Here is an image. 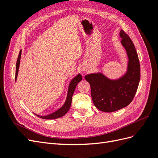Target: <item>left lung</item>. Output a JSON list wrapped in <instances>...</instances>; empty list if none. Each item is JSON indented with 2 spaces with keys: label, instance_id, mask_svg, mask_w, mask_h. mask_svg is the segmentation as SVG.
Wrapping results in <instances>:
<instances>
[{
  "label": "left lung",
  "instance_id": "obj_1",
  "mask_svg": "<svg viewBox=\"0 0 158 158\" xmlns=\"http://www.w3.org/2000/svg\"><path fill=\"white\" fill-rule=\"evenodd\" d=\"M120 36L129 59L127 74L117 80H109L102 74H90L84 77L90 84L94 106L103 112L116 111L128 106L140 82V66L135 47L123 30Z\"/></svg>",
  "mask_w": 158,
  "mask_h": 158
}]
</instances>
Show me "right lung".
<instances>
[{
  "label": "right lung",
  "instance_id": "right-lung-1",
  "mask_svg": "<svg viewBox=\"0 0 158 158\" xmlns=\"http://www.w3.org/2000/svg\"><path fill=\"white\" fill-rule=\"evenodd\" d=\"M20 56H21V51H20V53L18 55V59L16 62V74H15V80H16L17 78V75H18V69H19V65H20ZM82 77L81 74H78L76 76L75 78H74L70 83L69 85V92H68V95H67V98H66V102L59 109H57L56 111L52 112V113L47 114V115L45 116H40V115H36L37 117H39L41 118H44V119H54V118H57L63 117V115L69 111V110L70 107L71 106V103H72V97H73V94L74 92L75 88L76 87V85L78 84L79 82H80L82 80Z\"/></svg>",
  "mask_w": 158,
  "mask_h": 158
}]
</instances>
